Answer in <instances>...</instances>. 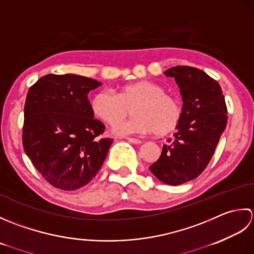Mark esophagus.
<instances>
[{"instance_id": "34e87169", "label": "esophagus", "mask_w": 254, "mask_h": 254, "mask_svg": "<svg viewBox=\"0 0 254 254\" xmlns=\"http://www.w3.org/2000/svg\"><path fill=\"white\" fill-rule=\"evenodd\" d=\"M126 139L127 140L129 141V142H131V143H134V144H139V143H141L142 141L140 140V139H137V138H132V137H126Z\"/></svg>"}]
</instances>
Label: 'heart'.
<instances>
[{
  "mask_svg": "<svg viewBox=\"0 0 254 254\" xmlns=\"http://www.w3.org/2000/svg\"><path fill=\"white\" fill-rule=\"evenodd\" d=\"M164 87L151 81H138L122 86L118 94L110 90L100 91L91 102L92 112L101 121L115 125L133 106L134 117L117 124L118 134L150 133L164 136L178 127L182 117L179 98L164 92Z\"/></svg>",
  "mask_w": 254,
  "mask_h": 254,
  "instance_id": "b5f03b06",
  "label": "heart"
}]
</instances>
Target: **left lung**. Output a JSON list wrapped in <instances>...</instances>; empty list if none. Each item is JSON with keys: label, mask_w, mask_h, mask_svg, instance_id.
<instances>
[{"label": "left lung", "mask_w": 254, "mask_h": 254, "mask_svg": "<svg viewBox=\"0 0 254 254\" xmlns=\"http://www.w3.org/2000/svg\"><path fill=\"white\" fill-rule=\"evenodd\" d=\"M164 74L174 77L180 87L182 117L149 169L162 183L180 185L197 178L209 163L227 125V106L219 83L204 71L178 65Z\"/></svg>", "instance_id": "obj_1"}]
</instances>
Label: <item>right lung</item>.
Segmentation results:
<instances>
[{
	"label": "right lung",
	"instance_id": "obj_1",
	"mask_svg": "<svg viewBox=\"0 0 254 254\" xmlns=\"http://www.w3.org/2000/svg\"><path fill=\"white\" fill-rule=\"evenodd\" d=\"M102 83L75 74H47L29 87L23 147L49 184L64 190L86 185L100 171L113 139L94 120L89 92Z\"/></svg>",
	"mask_w": 254,
	"mask_h": 254
}]
</instances>
